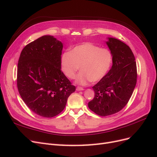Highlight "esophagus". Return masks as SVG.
<instances>
[{
  "instance_id": "esophagus-1",
  "label": "esophagus",
  "mask_w": 157,
  "mask_h": 157,
  "mask_svg": "<svg viewBox=\"0 0 157 157\" xmlns=\"http://www.w3.org/2000/svg\"><path fill=\"white\" fill-rule=\"evenodd\" d=\"M77 91H82V90H84V88H82V87L78 86V87L77 88Z\"/></svg>"
}]
</instances>
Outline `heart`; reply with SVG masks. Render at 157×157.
Segmentation results:
<instances>
[{
	"mask_svg": "<svg viewBox=\"0 0 157 157\" xmlns=\"http://www.w3.org/2000/svg\"><path fill=\"white\" fill-rule=\"evenodd\" d=\"M113 61L111 52L92 43L76 46L61 56V67L67 78L74 79L80 67L81 71L76 78L79 85L101 80L110 70Z\"/></svg>",
	"mask_w": 157,
	"mask_h": 157,
	"instance_id": "heart-1",
	"label": "heart"
}]
</instances>
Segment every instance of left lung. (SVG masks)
I'll use <instances>...</instances> for the list:
<instances>
[{
	"instance_id": "1",
	"label": "left lung",
	"mask_w": 157,
	"mask_h": 157,
	"mask_svg": "<svg viewBox=\"0 0 157 157\" xmlns=\"http://www.w3.org/2000/svg\"><path fill=\"white\" fill-rule=\"evenodd\" d=\"M105 43L113 55L112 67L92 87L94 98L88 103L90 110L101 117L113 115L124 107L137 82L135 57L130 47L113 37H108Z\"/></svg>"
}]
</instances>
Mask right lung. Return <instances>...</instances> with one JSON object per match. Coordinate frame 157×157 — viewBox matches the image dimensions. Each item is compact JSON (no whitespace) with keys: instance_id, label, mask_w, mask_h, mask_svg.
Masks as SVG:
<instances>
[{"instance_id":"1","label":"right lung","mask_w":157,"mask_h":157,"mask_svg":"<svg viewBox=\"0 0 157 157\" xmlns=\"http://www.w3.org/2000/svg\"><path fill=\"white\" fill-rule=\"evenodd\" d=\"M62 49L61 41L44 35L25 46L19 58V93L27 107L41 117L58 115L75 91V86L61 71Z\"/></svg>"}]
</instances>
